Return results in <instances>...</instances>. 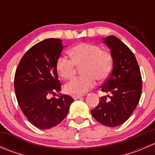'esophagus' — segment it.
<instances>
[{
  "label": "esophagus",
  "mask_w": 155,
  "mask_h": 155,
  "mask_svg": "<svg viewBox=\"0 0 155 155\" xmlns=\"http://www.w3.org/2000/svg\"><path fill=\"white\" fill-rule=\"evenodd\" d=\"M82 97H84V94H75V95H73V97L74 100H77V99H79V98Z\"/></svg>",
  "instance_id": "esophagus-1"
}]
</instances>
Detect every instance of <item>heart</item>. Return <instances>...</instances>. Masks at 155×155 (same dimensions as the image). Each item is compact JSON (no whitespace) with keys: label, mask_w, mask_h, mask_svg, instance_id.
Instances as JSON below:
<instances>
[{"label":"heart","mask_w":155,"mask_h":155,"mask_svg":"<svg viewBox=\"0 0 155 155\" xmlns=\"http://www.w3.org/2000/svg\"><path fill=\"white\" fill-rule=\"evenodd\" d=\"M72 59L65 56L58 58L56 68L61 77L70 79L76 73V66L82 67L83 76L75 78L65 85L69 94H83L97 83V79L105 81L112 68V57L109 51L101 50L97 45L81 43L70 48Z\"/></svg>","instance_id":"b5f03b06"}]
</instances>
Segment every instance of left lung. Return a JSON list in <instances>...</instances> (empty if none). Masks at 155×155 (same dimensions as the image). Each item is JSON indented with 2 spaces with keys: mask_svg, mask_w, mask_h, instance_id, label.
<instances>
[{
  "mask_svg": "<svg viewBox=\"0 0 155 155\" xmlns=\"http://www.w3.org/2000/svg\"><path fill=\"white\" fill-rule=\"evenodd\" d=\"M103 40L110 49L113 64L112 73L101 87L107 97L100 98L91 115L101 124L115 127L125 122L138 105L142 77L135 55L121 40L115 36Z\"/></svg>",
  "mask_w": 155,
  "mask_h": 155,
  "instance_id": "8db88e82",
  "label": "left lung"
}]
</instances>
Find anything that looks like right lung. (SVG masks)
Returning <instances> with one entry per match:
<instances>
[{
    "instance_id": "add662e5",
    "label": "right lung",
    "mask_w": 155,
    "mask_h": 155,
    "mask_svg": "<svg viewBox=\"0 0 155 155\" xmlns=\"http://www.w3.org/2000/svg\"><path fill=\"white\" fill-rule=\"evenodd\" d=\"M64 47L60 39L43 40L25 54L15 71L14 87L18 106L39 129H49L60 124L74 101L67 94L58 99L50 97L61 91L56 63Z\"/></svg>"
}]
</instances>
